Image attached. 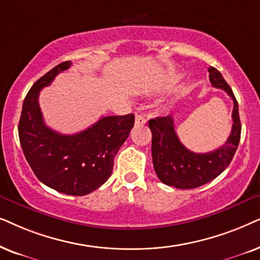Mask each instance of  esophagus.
I'll use <instances>...</instances> for the list:
<instances>
[{
  "mask_svg": "<svg viewBox=\"0 0 260 260\" xmlns=\"http://www.w3.org/2000/svg\"><path fill=\"white\" fill-rule=\"evenodd\" d=\"M146 117L144 115H141V114H138L136 116V124H145L146 123Z\"/></svg>",
  "mask_w": 260,
  "mask_h": 260,
  "instance_id": "obj_1",
  "label": "esophagus"
}]
</instances>
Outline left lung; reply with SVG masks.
I'll return each instance as SVG.
<instances>
[{"instance_id": "obj_1", "label": "left lung", "mask_w": 260, "mask_h": 260, "mask_svg": "<svg viewBox=\"0 0 260 260\" xmlns=\"http://www.w3.org/2000/svg\"><path fill=\"white\" fill-rule=\"evenodd\" d=\"M209 81L222 89L233 100V126L226 143L217 150L195 153L188 150L175 132L171 115L148 121L152 132V159L158 178L166 185L178 189H193L213 181L226 170L237 151L241 134L239 106L231 86L215 68H209Z\"/></svg>"}]
</instances>
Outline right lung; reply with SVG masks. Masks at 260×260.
Masks as SVG:
<instances>
[{
	"label": "right lung",
	"mask_w": 260,
	"mask_h": 260,
	"mask_svg": "<svg viewBox=\"0 0 260 260\" xmlns=\"http://www.w3.org/2000/svg\"><path fill=\"white\" fill-rule=\"evenodd\" d=\"M64 61L34 83L23 100L19 139L34 175L45 185L67 193L88 195L110 177L114 157L129 136L134 115L103 116L82 132L65 136L44 122L39 107L40 90L68 70Z\"/></svg>",
	"instance_id": "right-lung-1"
}]
</instances>
